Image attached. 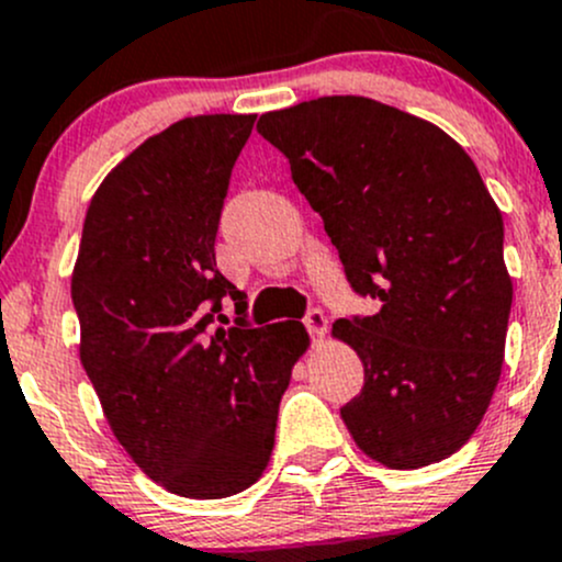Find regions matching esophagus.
Masks as SVG:
<instances>
[{
  "label": "esophagus",
  "mask_w": 562,
  "mask_h": 562,
  "mask_svg": "<svg viewBox=\"0 0 562 562\" xmlns=\"http://www.w3.org/2000/svg\"><path fill=\"white\" fill-rule=\"evenodd\" d=\"M304 326H307V331L313 334L315 342H321V339L326 337L328 321H326V315L321 313V310H310L307 317H304Z\"/></svg>",
  "instance_id": "34e87169"
}]
</instances>
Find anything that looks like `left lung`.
<instances>
[{"label":"left lung","instance_id":"obj_1","mask_svg":"<svg viewBox=\"0 0 562 562\" xmlns=\"http://www.w3.org/2000/svg\"><path fill=\"white\" fill-rule=\"evenodd\" d=\"M258 133L288 157L353 291L381 302L331 326L364 364L339 411L356 446L391 470L451 457L501 381L514 299L479 168L427 119L356 94L269 111Z\"/></svg>","mask_w":562,"mask_h":562}]
</instances>
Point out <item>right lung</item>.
Segmentation results:
<instances>
[{
  "label": "right lung",
  "mask_w": 562,
  "mask_h": 562,
  "mask_svg": "<svg viewBox=\"0 0 562 562\" xmlns=\"http://www.w3.org/2000/svg\"><path fill=\"white\" fill-rule=\"evenodd\" d=\"M255 113L187 116L146 138L92 195L72 269L81 364L108 427L173 495L217 501L263 475L280 400L310 348L302 323L212 328L223 296L214 239Z\"/></svg>",
  "instance_id": "1"
}]
</instances>
